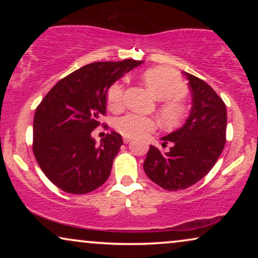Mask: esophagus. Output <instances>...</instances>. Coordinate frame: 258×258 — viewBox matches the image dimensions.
Masks as SVG:
<instances>
[{
  "instance_id": "1",
  "label": "esophagus",
  "mask_w": 258,
  "mask_h": 258,
  "mask_svg": "<svg viewBox=\"0 0 258 258\" xmlns=\"http://www.w3.org/2000/svg\"><path fill=\"white\" fill-rule=\"evenodd\" d=\"M123 142L128 144V143L132 142V139H130V137H123Z\"/></svg>"
}]
</instances>
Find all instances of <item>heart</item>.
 I'll use <instances>...</instances> for the list:
<instances>
[{"instance_id":"obj_1","label":"heart","mask_w":258,"mask_h":258,"mask_svg":"<svg viewBox=\"0 0 258 258\" xmlns=\"http://www.w3.org/2000/svg\"><path fill=\"white\" fill-rule=\"evenodd\" d=\"M143 80L154 96L163 101L160 105V116L164 124L174 125L181 121L184 108L179 98L184 97L186 87L178 73L165 67H156L147 70ZM124 98V84L117 81L109 87L107 93L108 107L112 111L121 110ZM115 129L125 137H140L156 128L154 118L133 114H125L115 119Z\"/></svg>"}]
</instances>
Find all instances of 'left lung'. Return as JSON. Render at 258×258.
Returning a JSON list of instances; mask_svg holds the SVG:
<instances>
[{"instance_id": "left-lung-1", "label": "left lung", "mask_w": 258, "mask_h": 258, "mask_svg": "<svg viewBox=\"0 0 258 258\" xmlns=\"http://www.w3.org/2000/svg\"><path fill=\"white\" fill-rule=\"evenodd\" d=\"M189 81L192 104L184 125L162 137L163 146L172 143L162 154L150 146L143 169L148 177L168 191L189 188L202 179L223 151L227 134V108L209 84L183 73Z\"/></svg>"}]
</instances>
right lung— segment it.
I'll return each mask as SVG.
<instances>
[{"label":"right lung","instance_id":"1","mask_svg":"<svg viewBox=\"0 0 258 258\" xmlns=\"http://www.w3.org/2000/svg\"><path fill=\"white\" fill-rule=\"evenodd\" d=\"M142 63H90L58 81L38 104L33 151L44 175L63 191L88 194L108 179L122 136L111 132L97 146L91 132L105 114L109 87Z\"/></svg>","mask_w":258,"mask_h":258}]
</instances>
